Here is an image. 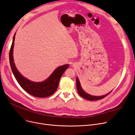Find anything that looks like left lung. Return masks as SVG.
<instances>
[{"label": "left lung", "mask_w": 135, "mask_h": 135, "mask_svg": "<svg viewBox=\"0 0 135 135\" xmlns=\"http://www.w3.org/2000/svg\"><path fill=\"white\" fill-rule=\"evenodd\" d=\"M76 84H77V91L79 93V95H80L82 98L87 99V100L89 101H96V100H98V99H101L103 98L104 97H105L106 96H107L109 93H110L111 92H109L107 94H104L103 96H92L91 95V94H89L88 93H86L85 91H84L83 89H82L80 82H79V80L78 77L76 78Z\"/></svg>", "instance_id": "8db88e82"}]
</instances>
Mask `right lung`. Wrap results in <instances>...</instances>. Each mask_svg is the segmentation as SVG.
I'll return each instance as SVG.
<instances>
[{"mask_svg":"<svg viewBox=\"0 0 135 135\" xmlns=\"http://www.w3.org/2000/svg\"><path fill=\"white\" fill-rule=\"evenodd\" d=\"M16 34L15 33L14 35L9 52L10 65L15 78L25 91L34 97L43 98L51 96L57 90L60 78L69 65L67 64L57 67L46 80L42 82H37L30 81L18 71L14 62L13 48Z\"/></svg>","mask_w":135,"mask_h":135,"instance_id":"1","label":"right lung"}]
</instances>
